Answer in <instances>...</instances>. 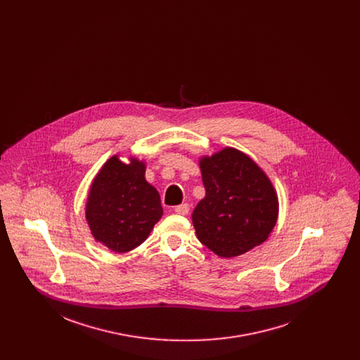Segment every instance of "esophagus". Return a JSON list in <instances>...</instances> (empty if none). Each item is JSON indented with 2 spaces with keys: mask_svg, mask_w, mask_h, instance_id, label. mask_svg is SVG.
I'll return each mask as SVG.
<instances>
[{
  "mask_svg": "<svg viewBox=\"0 0 360 360\" xmlns=\"http://www.w3.org/2000/svg\"><path fill=\"white\" fill-rule=\"evenodd\" d=\"M188 210H190L188 204H181V205L174 206V212H176L177 214H188Z\"/></svg>",
  "mask_w": 360,
  "mask_h": 360,
  "instance_id": "34e87169",
  "label": "esophagus"
}]
</instances>
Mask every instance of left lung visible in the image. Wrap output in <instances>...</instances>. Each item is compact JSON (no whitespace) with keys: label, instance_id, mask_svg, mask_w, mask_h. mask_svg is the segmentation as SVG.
Segmentation results:
<instances>
[{"label":"left lung","instance_id":"obj_1","mask_svg":"<svg viewBox=\"0 0 360 360\" xmlns=\"http://www.w3.org/2000/svg\"><path fill=\"white\" fill-rule=\"evenodd\" d=\"M205 197L193 212L198 240L217 257L243 255L263 244L278 216L277 193L257 162L226 147L200 159Z\"/></svg>","mask_w":360,"mask_h":360}]
</instances>
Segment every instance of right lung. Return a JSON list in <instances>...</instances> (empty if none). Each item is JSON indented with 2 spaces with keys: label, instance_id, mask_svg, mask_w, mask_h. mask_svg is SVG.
Returning <instances> with one entry per match:
<instances>
[{
  "label": "right lung",
  "instance_id": "obj_1",
  "mask_svg": "<svg viewBox=\"0 0 360 360\" xmlns=\"http://www.w3.org/2000/svg\"><path fill=\"white\" fill-rule=\"evenodd\" d=\"M160 197L146 180V163L110 156L94 177L86 204V220L96 241L117 254L143 244L162 217Z\"/></svg>",
  "mask_w": 360,
  "mask_h": 360
}]
</instances>
